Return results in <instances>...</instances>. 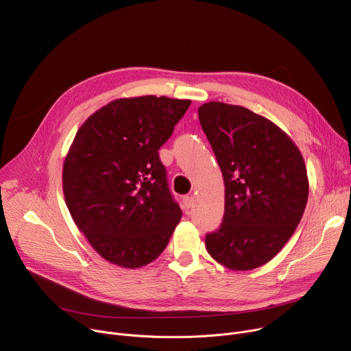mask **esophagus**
Returning <instances> with one entry per match:
<instances>
[{
	"instance_id": "34e87169",
	"label": "esophagus",
	"mask_w": 351,
	"mask_h": 351,
	"mask_svg": "<svg viewBox=\"0 0 351 351\" xmlns=\"http://www.w3.org/2000/svg\"><path fill=\"white\" fill-rule=\"evenodd\" d=\"M183 204L186 208H191L193 206V197L192 196H184L183 197Z\"/></svg>"
}]
</instances>
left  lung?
<instances>
[{
  "instance_id": "obj_1",
  "label": "left lung",
  "mask_w": 351,
  "mask_h": 351,
  "mask_svg": "<svg viewBox=\"0 0 351 351\" xmlns=\"http://www.w3.org/2000/svg\"><path fill=\"white\" fill-rule=\"evenodd\" d=\"M197 112L226 188L223 223L206 234V250L228 269L258 268L282 250L305 212V160L287 132L245 107L208 101Z\"/></svg>"
}]
</instances>
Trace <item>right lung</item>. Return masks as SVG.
<instances>
[{
    "label": "right lung",
    "mask_w": 351,
    "mask_h": 351,
    "mask_svg": "<svg viewBox=\"0 0 351 351\" xmlns=\"http://www.w3.org/2000/svg\"><path fill=\"white\" fill-rule=\"evenodd\" d=\"M191 100H114L79 128L63 162V195L73 221L104 260L141 268L160 255L182 217L158 149Z\"/></svg>",
    "instance_id": "obj_1"
}]
</instances>
